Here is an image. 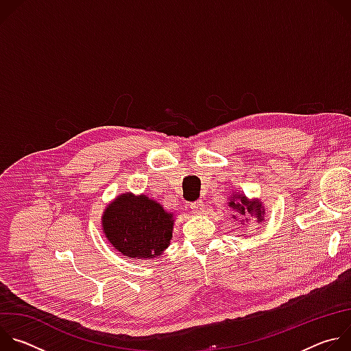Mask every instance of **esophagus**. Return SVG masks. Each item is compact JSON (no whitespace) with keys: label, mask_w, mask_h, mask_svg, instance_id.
<instances>
[{"label":"esophagus","mask_w":351,"mask_h":351,"mask_svg":"<svg viewBox=\"0 0 351 351\" xmlns=\"http://www.w3.org/2000/svg\"><path fill=\"white\" fill-rule=\"evenodd\" d=\"M191 210L195 213V214H202L204 211V203L202 202V199H197V202L191 203Z\"/></svg>","instance_id":"1"}]
</instances>
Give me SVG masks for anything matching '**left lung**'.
<instances>
[{
  "label": "left lung",
  "instance_id": "left-lung-1",
  "mask_svg": "<svg viewBox=\"0 0 351 351\" xmlns=\"http://www.w3.org/2000/svg\"><path fill=\"white\" fill-rule=\"evenodd\" d=\"M229 207L239 215H245L250 214L252 217H256L258 222L264 221V214L265 210L263 207V204L260 203V199H250L245 195L241 194H234L233 197H230L229 199ZM233 218L236 219V217L233 215ZM247 221V218H245Z\"/></svg>",
  "mask_w": 351,
  "mask_h": 351
}]
</instances>
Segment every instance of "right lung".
Listing matches in <instances>:
<instances>
[{
    "label": "right lung",
    "mask_w": 351,
    "mask_h": 351,
    "mask_svg": "<svg viewBox=\"0 0 351 351\" xmlns=\"http://www.w3.org/2000/svg\"><path fill=\"white\" fill-rule=\"evenodd\" d=\"M101 225L107 240L125 257L154 260L171 243L173 214L144 194L125 193L106 208Z\"/></svg>",
    "instance_id": "obj_1"
}]
</instances>
